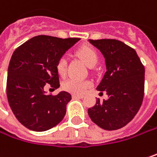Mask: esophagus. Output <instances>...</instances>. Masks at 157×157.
<instances>
[{"label": "esophagus", "instance_id": "esophagus-1", "mask_svg": "<svg viewBox=\"0 0 157 157\" xmlns=\"http://www.w3.org/2000/svg\"><path fill=\"white\" fill-rule=\"evenodd\" d=\"M72 97H73L74 99H82V98H83L82 95H79V94H73Z\"/></svg>", "mask_w": 157, "mask_h": 157}]
</instances>
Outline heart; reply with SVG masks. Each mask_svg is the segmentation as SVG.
Masks as SVG:
<instances>
[{
	"label": "heart",
	"mask_w": 157,
	"mask_h": 157,
	"mask_svg": "<svg viewBox=\"0 0 157 157\" xmlns=\"http://www.w3.org/2000/svg\"><path fill=\"white\" fill-rule=\"evenodd\" d=\"M76 55L87 64L89 67L94 66L98 61V55L96 50L90 46H82L76 51ZM56 71L59 75L64 76L66 72V59L65 57H61L56 63ZM92 86V82L89 80H80L75 78H69L63 82V89L66 92L82 94L87 89Z\"/></svg>",
	"instance_id": "obj_1"
}]
</instances>
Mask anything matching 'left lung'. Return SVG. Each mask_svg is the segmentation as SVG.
<instances>
[{"mask_svg":"<svg viewBox=\"0 0 157 157\" xmlns=\"http://www.w3.org/2000/svg\"><path fill=\"white\" fill-rule=\"evenodd\" d=\"M105 58L106 73L97 90L107 100L88 109L91 120L106 130L123 128L141 107L145 91V67L134 48L117 39H89Z\"/></svg>","mask_w":157,"mask_h":157,"instance_id":"1","label":"left lung"}]
</instances>
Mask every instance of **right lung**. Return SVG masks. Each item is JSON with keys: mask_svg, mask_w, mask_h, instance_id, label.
Segmentation results:
<instances>
[{"mask_svg": "<svg viewBox=\"0 0 157 157\" xmlns=\"http://www.w3.org/2000/svg\"><path fill=\"white\" fill-rule=\"evenodd\" d=\"M79 40L40 35L13 52L8 68V101L17 120L27 128L46 131L64 119L71 94H47L44 88L55 90L60 86L56 63Z\"/></svg>", "mask_w": 157, "mask_h": 157, "instance_id": "obj_1", "label": "right lung"}]
</instances>
